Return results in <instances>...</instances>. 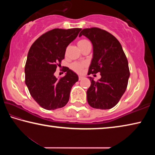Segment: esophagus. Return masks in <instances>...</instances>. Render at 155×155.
Masks as SVG:
<instances>
[{
    "mask_svg": "<svg viewBox=\"0 0 155 155\" xmlns=\"http://www.w3.org/2000/svg\"><path fill=\"white\" fill-rule=\"evenodd\" d=\"M83 77H82V76H79V77H78V80L79 81H81L82 79H83Z\"/></svg>",
    "mask_w": 155,
    "mask_h": 155,
    "instance_id": "1",
    "label": "esophagus"
}]
</instances>
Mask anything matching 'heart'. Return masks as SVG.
<instances>
[{
	"instance_id": "b5f03b06",
	"label": "heart",
	"mask_w": 155,
	"mask_h": 155,
	"mask_svg": "<svg viewBox=\"0 0 155 155\" xmlns=\"http://www.w3.org/2000/svg\"><path fill=\"white\" fill-rule=\"evenodd\" d=\"M90 41L86 40H81L78 41V46L79 47L81 50H82L84 47L87 46L88 44H90ZM86 67V64L85 63H79V62H74L70 65V68L73 70V71L76 72L77 73H82L83 72L84 69Z\"/></svg>"
}]
</instances>
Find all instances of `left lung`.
<instances>
[{
    "label": "left lung",
    "mask_w": 155,
    "mask_h": 155,
    "mask_svg": "<svg viewBox=\"0 0 155 155\" xmlns=\"http://www.w3.org/2000/svg\"><path fill=\"white\" fill-rule=\"evenodd\" d=\"M82 35L87 37L93 45L88 75L100 72L101 76L96 82L90 77L88 104L95 109H111L127 90L130 76L127 57L119 41L107 31L97 27L84 28L79 34V37Z\"/></svg>",
    "instance_id": "8db88e82"
}]
</instances>
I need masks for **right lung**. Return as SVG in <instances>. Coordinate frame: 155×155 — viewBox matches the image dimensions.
Wrapping results in <instances>:
<instances>
[{"label": "right lung", "instance_id": "right-lung-1", "mask_svg": "<svg viewBox=\"0 0 155 155\" xmlns=\"http://www.w3.org/2000/svg\"><path fill=\"white\" fill-rule=\"evenodd\" d=\"M81 28H54L37 39L28 51L25 64V83L31 96L46 110L61 108L68 103L78 75L68 67L59 79L54 75L64 59L67 46L77 38Z\"/></svg>", "mask_w": 155, "mask_h": 155}]
</instances>
